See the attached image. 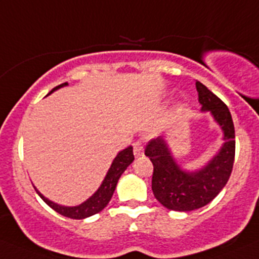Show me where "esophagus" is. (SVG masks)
<instances>
[{"label":"esophagus","mask_w":259,"mask_h":259,"mask_svg":"<svg viewBox=\"0 0 259 259\" xmlns=\"http://www.w3.org/2000/svg\"><path fill=\"white\" fill-rule=\"evenodd\" d=\"M134 155L135 158H139V157H143L144 155V149H143V144L140 140H137V142L134 143Z\"/></svg>","instance_id":"34e87169"}]
</instances>
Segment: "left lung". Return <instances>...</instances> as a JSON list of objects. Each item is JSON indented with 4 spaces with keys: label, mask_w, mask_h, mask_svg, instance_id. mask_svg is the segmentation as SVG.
Masks as SVG:
<instances>
[{
    "label": "left lung",
    "mask_w": 259,
    "mask_h": 259,
    "mask_svg": "<svg viewBox=\"0 0 259 259\" xmlns=\"http://www.w3.org/2000/svg\"><path fill=\"white\" fill-rule=\"evenodd\" d=\"M201 112H209L223 133L220 149L196 169H187L173 155L165 137L149 142L145 155L152 160V190L164 207L175 211H192L209 204L227 185L235 155V133L227 105L206 86L196 81Z\"/></svg>",
    "instance_id": "1"
}]
</instances>
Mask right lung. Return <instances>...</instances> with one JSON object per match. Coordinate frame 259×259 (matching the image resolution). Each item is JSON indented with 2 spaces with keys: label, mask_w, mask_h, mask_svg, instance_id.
I'll return each instance as SVG.
<instances>
[{
  "label": "right lung",
  "mask_w": 259,
  "mask_h": 259,
  "mask_svg": "<svg viewBox=\"0 0 259 259\" xmlns=\"http://www.w3.org/2000/svg\"><path fill=\"white\" fill-rule=\"evenodd\" d=\"M66 86H68V82L59 84V86H57L55 89H53L47 96H49V95L53 94L54 91ZM133 160H134V154H133L132 145H129V147L125 148V149L120 150L116 154V157L114 158V160H112L111 165H110L109 170H107L106 176H105L104 181L101 182L100 187L95 191L94 195H91L86 201L81 202V204L76 205V206H66V205L57 204V202L52 201V200H49L48 197H45L35 186L34 188L45 204L49 205L53 210L59 212L63 217L71 218V219H86V218L97 214V212H100L101 210H104L105 207L107 206V204H109L110 200H111L112 195H114L117 181L121 177L122 173L125 172V169L132 164Z\"/></svg>",
  "instance_id": "1"
}]
</instances>
